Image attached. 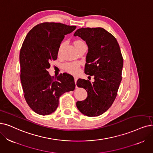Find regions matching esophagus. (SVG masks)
Listing matches in <instances>:
<instances>
[{"label": "esophagus", "instance_id": "34e87169", "mask_svg": "<svg viewBox=\"0 0 153 153\" xmlns=\"http://www.w3.org/2000/svg\"><path fill=\"white\" fill-rule=\"evenodd\" d=\"M74 79H75V85H76V81H77V77L76 76H74ZM77 87L76 86V88Z\"/></svg>", "mask_w": 153, "mask_h": 153}]
</instances>
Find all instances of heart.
<instances>
[{
	"label": "heart",
	"mask_w": 153,
	"mask_h": 153,
	"mask_svg": "<svg viewBox=\"0 0 153 153\" xmlns=\"http://www.w3.org/2000/svg\"><path fill=\"white\" fill-rule=\"evenodd\" d=\"M73 44H74V46L76 48L78 45L85 44V42L80 39H77L74 41ZM63 45V43L62 42V43H61L59 46L58 50V55L60 54L61 51H62ZM64 70L68 73H71V74H76V73L79 71V64L76 62L67 63L65 64V65H64Z\"/></svg>",
	"instance_id": "obj_1"
}]
</instances>
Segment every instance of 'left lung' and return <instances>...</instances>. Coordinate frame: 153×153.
I'll list each match as a JSON object with an SVG mask.
<instances>
[{
    "instance_id": "left-lung-1",
    "label": "left lung",
    "mask_w": 153,
    "mask_h": 153,
    "mask_svg": "<svg viewBox=\"0 0 153 153\" xmlns=\"http://www.w3.org/2000/svg\"><path fill=\"white\" fill-rule=\"evenodd\" d=\"M75 36L85 41L88 47L85 74L94 76V82L79 78L76 85L87 90L88 96L76 103L78 109L88 117L106 112L117 95L122 80L123 58L117 39L102 27H82Z\"/></svg>"
}]
</instances>
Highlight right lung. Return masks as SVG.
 I'll return each mask as SVG.
<instances>
[{"label": "right lung", "mask_w": 153, "mask_h": 153, "mask_svg": "<svg viewBox=\"0 0 153 153\" xmlns=\"http://www.w3.org/2000/svg\"><path fill=\"white\" fill-rule=\"evenodd\" d=\"M76 27L45 22L30 29L24 39L19 55L21 81L27 103L38 114L46 115L55 111L60 96L75 88L72 75L63 73L51 76L48 69L51 61L57 59L65 35Z\"/></svg>", "instance_id": "1"}]
</instances>
